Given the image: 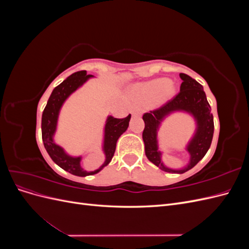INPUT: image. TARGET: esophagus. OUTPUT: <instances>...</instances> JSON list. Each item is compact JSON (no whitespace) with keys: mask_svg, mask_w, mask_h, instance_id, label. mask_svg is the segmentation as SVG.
<instances>
[{"mask_svg":"<svg viewBox=\"0 0 249 249\" xmlns=\"http://www.w3.org/2000/svg\"><path fill=\"white\" fill-rule=\"evenodd\" d=\"M131 113L133 116H140L142 114V111L140 110V108H137V107H134L131 109Z\"/></svg>","mask_w":249,"mask_h":249,"instance_id":"1","label":"esophagus"}]
</instances>
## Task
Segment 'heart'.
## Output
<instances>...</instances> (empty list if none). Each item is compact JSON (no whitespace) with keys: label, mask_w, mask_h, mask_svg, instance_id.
<instances>
[{"label":"heart","mask_w":249,"mask_h":249,"mask_svg":"<svg viewBox=\"0 0 249 249\" xmlns=\"http://www.w3.org/2000/svg\"><path fill=\"white\" fill-rule=\"evenodd\" d=\"M176 93V86L165 78L155 79L148 82L140 83L133 88L134 99L142 103H154L159 100L165 102L170 100Z\"/></svg>","instance_id":"b5f03b06"}]
</instances>
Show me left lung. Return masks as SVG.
Masks as SVG:
<instances>
[{
	"mask_svg": "<svg viewBox=\"0 0 249 249\" xmlns=\"http://www.w3.org/2000/svg\"><path fill=\"white\" fill-rule=\"evenodd\" d=\"M179 78L183 82L180 84L179 93L175 99L161 108L143 115L145 126L142 133V139L144 142L145 155L150 162L165 172L180 175L193 168L207 154L213 139L214 120L202 86L186 73H179ZM177 111L187 112L194 117L196 131L185 148L191 157L190 162L183 169L173 170L166 167L161 160L162 153L159 147L157 133L163 120Z\"/></svg>",
	"mask_w": 249,
	"mask_h": 249,
	"instance_id": "1",
	"label": "left lung"
}]
</instances>
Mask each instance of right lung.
I'll list each match as a JSON object with an SVG mask.
<instances>
[{"instance_id":"1","label":"right lung","mask_w":249,"mask_h":249,"mask_svg":"<svg viewBox=\"0 0 249 249\" xmlns=\"http://www.w3.org/2000/svg\"><path fill=\"white\" fill-rule=\"evenodd\" d=\"M93 78L91 74H87L86 71H77L64 80L61 84H59L50 96L47 106L42 112L41 117V134L44 148L47 149L51 159L54 161L59 167L65 171L71 173L77 177L92 176L100 172L105 166L111 162L115 153L116 142L118 138L126 131L131 119V114L125 118H114L109 115L106 119V124L104 127V139L102 149L105 155V161L100 168L93 171H86L82 168L81 161L82 156H71L65 152V149L55 142V134L57 132L59 114L63 104L69 97L82 87L85 83Z\"/></svg>"}]
</instances>
